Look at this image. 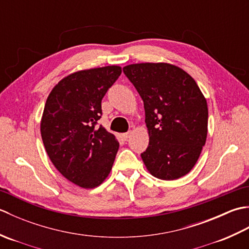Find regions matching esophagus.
<instances>
[{"label": "esophagus", "mask_w": 249, "mask_h": 249, "mask_svg": "<svg viewBox=\"0 0 249 249\" xmlns=\"http://www.w3.org/2000/svg\"><path fill=\"white\" fill-rule=\"evenodd\" d=\"M122 137H123L124 140H127V139L129 138V137H130V131H127V133L123 134V135H122Z\"/></svg>", "instance_id": "34e87169"}]
</instances>
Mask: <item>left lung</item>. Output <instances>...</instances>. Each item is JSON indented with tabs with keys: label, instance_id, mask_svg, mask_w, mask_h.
Wrapping results in <instances>:
<instances>
[{
	"label": "left lung",
	"instance_id": "left-lung-1",
	"mask_svg": "<svg viewBox=\"0 0 249 249\" xmlns=\"http://www.w3.org/2000/svg\"><path fill=\"white\" fill-rule=\"evenodd\" d=\"M123 72L143 100L150 142L141 157L147 170L167 181L184 177L208 135L203 94L186 71L167 63L131 64Z\"/></svg>",
	"mask_w": 249,
	"mask_h": 249
}]
</instances>
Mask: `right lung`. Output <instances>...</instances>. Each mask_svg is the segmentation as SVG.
Wrapping results in <instances>:
<instances>
[{
	"mask_svg": "<svg viewBox=\"0 0 249 249\" xmlns=\"http://www.w3.org/2000/svg\"><path fill=\"white\" fill-rule=\"evenodd\" d=\"M121 72L119 66L73 72L47 98L40 123L46 152L62 176L80 187L98 186L112 168L120 143L97 121L102 99Z\"/></svg>",
	"mask_w": 249,
	"mask_h": 249,
	"instance_id": "right-lung-1",
	"label": "right lung"
}]
</instances>
